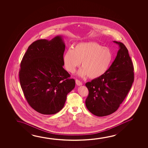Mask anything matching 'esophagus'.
I'll return each instance as SVG.
<instances>
[{
    "mask_svg": "<svg viewBox=\"0 0 148 148\" xmlns=\"http://www.w3.org/2000/svg\"><path fill=\"white\" fill-rule=\"evenodd\" d=\"M76 85L79 86L82 85V82H81L80 80H78V79L76 80Z\"/></svg>",
    "mask_w": 148,
    "mask_h": 148,
    "instance_id": "esophagus-1",
    "label": "esophagus"
}]
</instances>
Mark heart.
Wrapping results in <instances>:
<instances>
[{
  "label": "heart",
  "mask_w": 148,
  "mask_h": 148,
  "mask_svg": "<svg viewBox=\"0 0 148 148\" xmlns=\"http://www.w3.org/2000/svg\"><path fill=\"white\" fill-rule=\"evenodd\" d=\"M113 57V53L108 47L93 42H83L66 51L63 56V64L68 72L73 73L82 62V68L78 71L77 75L97 79L108 71Z\"/></svg>",
  "instance_id": "obj_1"
}]
</instances>
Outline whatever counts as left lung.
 <instances>
[{
    "mask_svg": "<svg viewBox=\"0 0 148 148\" xmlns=\"http://www.w3.org/2000/svg\"><path fill=\"white\" fill-rule=\"evenodd\" d=\"M119 49L114 62L104 75L86 84L89 95L86 99L88 110L104 116L118 109L130 90L134 80L133 63L123 44L114 41Z\"/></svg>",
    "mask_w": 148,
    "mask_h": 148,
    "instance_id": "left-lung-1",
    "label": "left lung"
}]
</instances>
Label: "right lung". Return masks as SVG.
<instances>
[{
    "label": "right lung",
    "instance_id": "right-lung-1",
    "mask_svg": "<svg viewBox=\"0 0 148 148\" xmlns=\"http://www.w3.org/2000/svg\"><path fill=\"white\" fill-rule=\"evenodd\" d=\"M63 36L41 39L28 47L21 63L20 84L29 105L40 114H53L63 108L75 81L63 68Z\"/></svg>",
    "mask_w": 148,
    "mask_h": 148
}]
</instances>
